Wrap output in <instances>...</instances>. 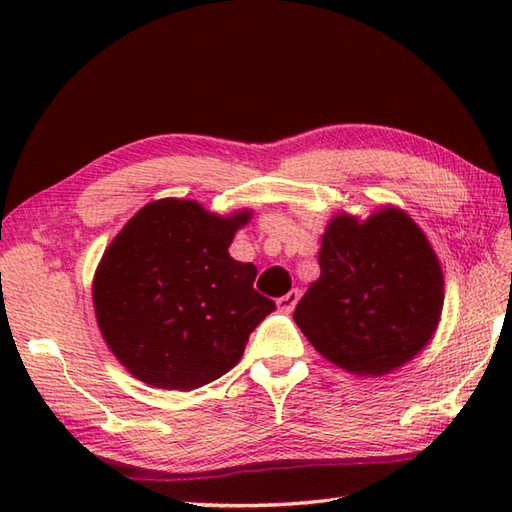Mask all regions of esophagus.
<instances>
[{"mask_svg":"<svg viewBox=\"0 0 512 512\" xmlns=\"http://www.w3.org/2000/svg\"><path fill=\"white\" fill-rule=\"evenodd\" d=\"M297 301H299V290H290L288 295L277 299V306H279L281 312H292L297 306Z\"/></svg>","mask_w":512,"mask_h":512,"instance_id":"34e87169","label":"esophagus"}]
</instances>
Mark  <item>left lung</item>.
<instances>
[{"label":"left lung","mask_w":512,"mask_h":512,"mask_svg":"<svg viewBox=\"0 0 512 512\" xmlns=\"http://www.w3.org/2000/svg\"><path fill=\"white\" fill-rule=\"evenodd\" d=\"M319 266L295 323L323 358L372 378L429 345L442 317L444 277L409 213L391 204L365 220L336 213L321 235Z\"/></svg>","instance_id":"8db88e82"}]
</instances>
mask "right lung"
I'll list each match as a JSON object with an SVG mask.
<instances>
[{"instance_id": "1", "label": "right lung", "mask_w": 512, "mask_h": 512, "mask_svg": "<svg viewBox=\"0 0 512 512\" xmlns=\"http://www.w3.org/2000/svg\"><path fill=\"white\" fill-rule=\"evenodd\" d=\"M250 217L162 198L105 248L92 281L96 323L134 378L191 391L239 363L250 332L275 310L253 288L257 268L228 255Z\"/></svg>"}]
</instances>
